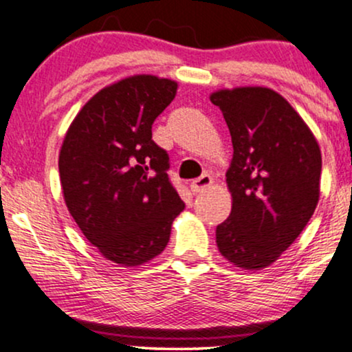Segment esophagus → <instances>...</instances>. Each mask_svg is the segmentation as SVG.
<instances>
[{"label":"esophagus","instance_id":"34e87169","mask_svg":"<svg viewBox=\"0 0 352 352\" xmlns=\"http://www.w3.org/2000/svg\"><path fill=\"white\" fill-rule=\"evenodd\" d=\"M213 184V179L208 175V173H204V175H200L199 179H195L190 184V188H192L193 193H199V192H204V190H207L210 185Z\"/></svg>","mask_w":352,"mask_h":352}]
</instances>
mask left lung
I'll use <instances>...</instances> for the list:
<instances>
[{
    "mask_svg": "<svg viewBox=\"0 0 352 352\" xmlns=\"http://www.w3.org/2000/svg\"><path fill=\"white\" fill-rule=\"evenodd\" d=\"M210 100L220 107L233 144L232 213L217 227V246L238 268L261 270L313 217L321 151L301 116L273 89H221Z\"/></svg>",
    "mask_w": 352,
    "mask_h": 352,
    "instance_id": "obj_1",
    "label": "left lung"
}]
</instances>
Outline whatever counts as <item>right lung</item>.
<instances>
[{"label": "right lung", "mask_w": 352, "mask_h": 352, "mask_svg": "<svg viewBox=\"0 0 352 352\" xmlns=\"http://www.w3.org/2000/svg\"><path fill=\"white\" fill-rule=\"evenodd\" d=\"M175 94V80L125 78L89 99L64 137V201L84 236L117 265L162 253L185 208L167 175L168 153L152 140L153 120Z\"/></svg>", "instance_id": "1"}]
</instances>
